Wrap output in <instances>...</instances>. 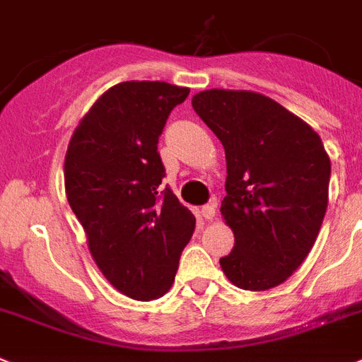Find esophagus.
<instances>
[{
  "label": "esophagus",
  "mask_w": 362,
  "mask_h": 362,
  "mask_svg": "<svg viewBox=\"0 0 362 362\" xmlns=\"http://www.w3.org/2000/svg\"><path fill=\"white\" fill-rule=\"evenodd\" d=\"M214 216H216V205H214V203L203 206V209H202V218L203 219L211 221V219H214Z\"/></svg>",
  "instance_id": "obj_1"
}]
</instances>
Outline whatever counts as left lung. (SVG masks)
I'll return each mask as SVG.
<instances>
[{"instance_id": "8db88e82", "label": "left lung", "mask_w": 362, "mask_h": 362, "mask_svg": "<svg viewBox=\"0 0 362 362\" xmlns=\"http://www.w3.org/2000/svg\"><path fill=\"white\" fill-rule=\"evenodd\" d=\"M227 159L221 202L234 247L219 265L234 286L265 291L311 251L328 206L332 165L317 132L273 98L211 89L192 97Z\"/></svg>"}]
</instances>
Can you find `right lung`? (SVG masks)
Wrapping results in <instances>:
<instances>
[{
    "label": "right lung",
    "mask_w": 362,
    "mask_h": 362,
    "mask_svg": "<svg viewBox=\"0 0 362 362\" xmlns=\"http://www.w3.org/2000/svg\"><path fill=\"white\" fill-rule=\"evenodd\" d=\"M188 93L166 82H120L93 104L67 146V202L98 269L135 300L168 291L196 228L192 212L160 187L157 151L170 111Z\"/></svg>",
    "instance_id": "right-lung-1"
}]
</instances>
